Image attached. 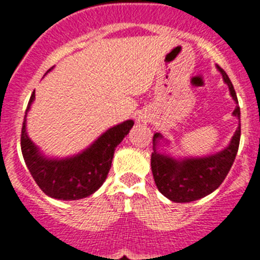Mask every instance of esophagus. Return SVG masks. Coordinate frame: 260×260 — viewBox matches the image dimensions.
Instances as JSON below:
<instances>
[{
    "label": "esophagus",
    "mask_w": 260,
    "mask_h": 260,
    "mask_svg": "<svg viewBox=\"0 0 260 260\" xmlns=\"http://www.w3.org/2000/svg\"><path fill=\"white\" fill-rule=\"evenodd\" d=\"M138 121H143V118H139V119H138Z\"/></svg>",
    "instance_id": "obj_1"
}]
</instances>
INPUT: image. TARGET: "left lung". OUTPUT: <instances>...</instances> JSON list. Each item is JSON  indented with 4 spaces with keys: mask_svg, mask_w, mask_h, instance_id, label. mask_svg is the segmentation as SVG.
Segmentation results:
<instances>
[{
    "mask_svg": "<svg viewBox=\"0 0 260 260\" xmlns=\"http://www.w3.org/2000/svg\"><path fill=\"white\" fill-rule=\"evenodd\" d=\"M216 68L221 73L222 79L229 87L232 99L237 104L236 109L233 110V116L240 119L241 112L233 84L226 73L220 66ZM240 138L241 122H238L237 130L234 132L231 142L224 150L202 157L176 158L168 153L158 152L157 148L164 137L160 133H155L152 142L153 152L151 156V169L158 191L169 201L176 203H189V202L198 201L215 191L231 171L240 146Z\"/></svg>",
    "mask_w": 260,
    "mask_h": 260,
    "instance_id": "8db88e82",
    "label": "left lung"
}]
</instances>
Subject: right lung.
Returning a JSON list of instances; mask_svg holds the SVG:
<instances>
[{"label":"right lung","mask_w":260,"mask_h":260,"mask_svg":"<svg viewBox=\"0 0 260 260\" xmlns=\"http://www.w3.org/2000/svg\"><path fill=\"white\" fill-rule=\"evenodd\" d=\"M52 70V69H50ZM49 70V71H50ZM35 100L31 95L23 121L20 147L24 162L43 192L59 201L87 198L100 189L109 173L114 150L134 126L133 119L108 128L86 150L68 157H47L27 134V113Z\"/></svg>","instance_id":"add662e5"}]
</instances>
